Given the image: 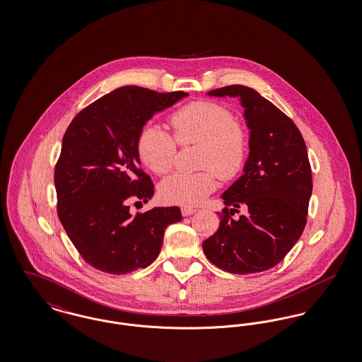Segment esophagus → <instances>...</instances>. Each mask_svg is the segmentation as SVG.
Here are the masks:
<instances>
[{"instance_id":"1","label":"esophagus","mask_w":362,"mask_h":362,"mask_svg":"<svg viewBox=\"0 0 362 362\" xmlns=\"http://www.w3.org/2000/svg\"><path fill=\"white\" fill-rule=\"evenodd\" d=\"M195 211H197V209H194V207H182V214H183L185 217H189V216H191V214H194Z\"/></svg>"}]
</instances>
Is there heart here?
<instances>
[{
	"label": "heart",
	"instance_id": "obj_1",
	"mask_svg": "<svg viewBox=\"0 0 362 362\" xmlns=\"http://www.w3.org/2000/svg\"><path fill=\"white\" fill-rule=\"evenodd\" d=\"M171 124L179 144L202 145L201 167L209 170L176 173L164 179L158 189L163 201L182 206L199 205L217 189L214 170L221 179L230 180L244 170L248 157L247 136L224 105L213 102L187 104L173 112ZM137 153L146 168L164 175L173 168L176 141L164 129L148 124L139 133Z\"/></svg>",
	"mask_w": 362,
	"mask_h": 362
}]
</instances>
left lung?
Returning <instances> with one entry per match:
<instances>
[{"label":"left lung","instance_id":"obj_1","mask_svg":"<svg viewBox=\"0 0 362 362\" xmlns=\"http://www.w3.org/2000/svg\"><path fill=\"white\" fill-rule=\"evenodd\" d=\"M207 96L236 98L250 130L245 167L221 194L225 207L218 230L202 243L206 258L232 274L272 269L291 251L307 224L312 173L307 146L297 126L258 90L229 86ZM247 209L235 221L234 211Z\"/></svg>","mask_w":362,"mask_h":362}]
</instances>
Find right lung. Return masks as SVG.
Masks as SVG:
<instances>
[{
    "instance_id": "obj_1",
    "label": "right lung",
    "mask_w": 362,
    "mask_h": 362,
    "mask_svg": "<svg viewBox=\"0 0 362 362\" xmlns=\"http://www.w3.org/2000/svg\"><path fill=\"white\" fill-rule=\"evenodd\" d=\"M186 92L158 93L121 86L84 108L69 124L54 183L58 217L78 254L92 267L127 274L155 260L177 206L153 207L136 217L129 201L153 197V183L139 167L137 141L145 123Z\"/></svg>"
}]
</instances>
